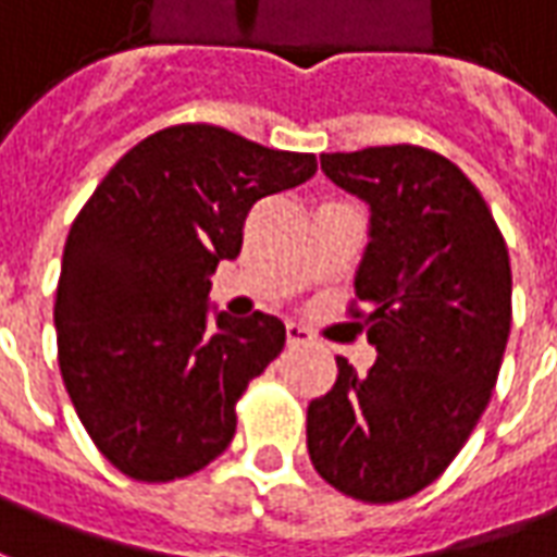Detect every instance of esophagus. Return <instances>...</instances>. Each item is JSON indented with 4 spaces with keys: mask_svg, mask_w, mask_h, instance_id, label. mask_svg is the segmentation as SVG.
Wrapping results in <instances>:
<instances>
[{
    "mask_svg": "<svg viewBox=\"0 0 557 557\" xmlns=\"http://www.w3.org/2000/svg\"><path fill=\"white\" fill-rule=\"evenodd\" d=\"M286 341H289V346H307V344H313L317 337L307 332L305 325H298V322H289V325H286Z\"/></svg>",
    "mask_w": 557,
    "mask_h": 557,
    "instance_id": "obj_1",
    "label": "esophagus"
}]
</instances>
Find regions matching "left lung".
Returning <instances> with one entry per match:
<instances>
[{"mask_svg":"<svg viewBox=\"0 0 557 557\" xmlns=\"http://www.w3.org/2000/svg\"><path fill=\"white\" fill-rule=\"evenodd\" d=\"M325 177L371 208L349 307L376 346L364 376L337 359L332 392L307 407L322 480L364 504L422 492L453 465L488 407L512 322L509 252L480 189L413 147L322 153Z\"/></svg>","mask_w":557,"mask_h":557,"instance_id":"8db88e82","label":"left lung"}]
</instances>
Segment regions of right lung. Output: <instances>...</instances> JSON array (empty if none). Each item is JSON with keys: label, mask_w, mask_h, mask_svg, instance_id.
Wrapping results in <instances>:
<instances>
[{"label": "right lung", "mask_w": 557, "mask_h": 557, "mask_svg": "<svg viewBox=\"0 0 557 557\" xmlns=\"http://www.w3.org/2000/svg\"><path fill=\"white\" fill-rule=\"evenodd\" d=\"M317 174L235 132L184 123L135 144L81 208L53 305L60 373L99 453L120 473L171 482L235 437V404L286 344L277 317L208 305L259 198Z\"/></svg>", "instance_id": "right-lung-1"}]
</instances>
